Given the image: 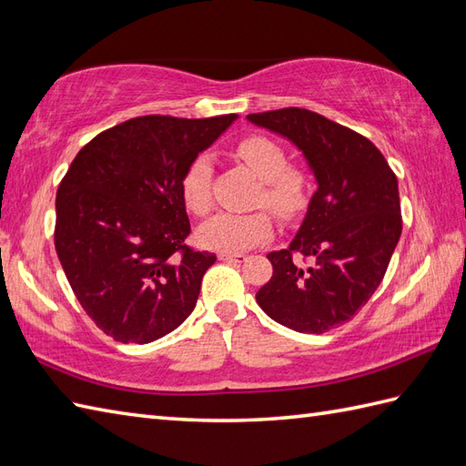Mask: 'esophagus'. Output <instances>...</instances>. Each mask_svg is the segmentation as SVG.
I'll return each instance as SVG.
<instances>
[{
    "label": "esophagus",
    "mask_w": 466,
    "mask_h": 466,
    "mask_svg": "<svg viewBox=\"0 0 466 466\" xmlns=\"http://www.w3.org/2000/svg\"><path fill=\"white\" fill-rule=\"evenodd\" d=\"M221 260H229V263H243L247 260V255L243 253H219Z\"/></svg>",
    "instance_id": "34e87169"
}]
</instances>
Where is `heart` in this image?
Masks as SVG:
<instances>
[{
	"label": "heart",
	"instance_id": "1",
	"mask_svg": "<svg viewBox=\"0 0 466 466\" xmlns=\"http://www.w3.org/2000/svg\"><path fill=\"white\" fill-rule=\"evenodd\" d=\"M235 156L260 179L257 206H265L280 219H294L309 203L310 179L300 166L289 164L285 147L265 134H247L233 146ZM179 196L196 215L211 209V162L198 156L179 176ZM272 237L267 211L218 213L198 229V241L221 253H241Z\"/></svg>",
	"mask_w": 466,
	"mask_h": 466
}]
</instances>
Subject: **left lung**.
Here are the masks:
<instances>
[{
  "label": "left lung",
  "mask_w": 466,
  "mask_h": 466,
  "mask_svg": "<svg viewBox=\"0 0 466 466\" xmlns=\"http://www.w3.org/2000/svg\"><path fill=\"white\" fill-rule=\"evenodd\" d=\"M247 118L297 144L319 181L297 237L267 255L272 277L257 302L290 330L324 334L383 280L401 235L397 177L366 136L319 112L289 106Z\"/></svg>",
  "instance_id": "left-lung-1"
}]
</instances>
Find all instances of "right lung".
Returning a JSON list of instances; mask_svg holds the SVG:
<instances>
[{
	"mask_svg": "<svg viewBox=\"0 0 466 466\" xmlns=\"http://www.w3.org/2000/svg\"><path fill=\"white\" fill-rule=\"evenodd\" d=\"M235 118H130L83 146L61 179L56 257L88 319L116 342H154L196 309L218 257L186 245L179 176Z\"/></svg>",
	"mask_w": 466,
	"mask_h": 466,
	"instance_id": "add662e5",
	"label": "right lung"
}]
</instances>
